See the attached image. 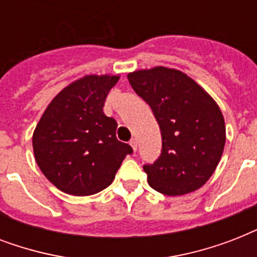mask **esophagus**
Masks as SVG:
<instances>
[{"mask_svg":"<svg viewBox=\"0 0 257 257\" xmlns=\"http://www.w3.org/2000/svg\"><path fill=\"white\" fill-rule=\"evenodd\" d=\"M129 144H131V147H132L133 151L136 152V151H137V140H136V139H132V140H131V143H129Z\"/></svg>","mask_w":257,"mask_h":257,"instance_id":"1","label":"esophagus"}]
</instances>
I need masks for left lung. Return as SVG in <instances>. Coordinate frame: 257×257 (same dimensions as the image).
<instances>
[{
    "mask_svg": "<svg viewBox=\"0 0 257 257\" xmlns=\"http://www.w3.org/2000/svg\"><path fill=\"white\" fill-rule=\"evenodd\" d=\"M135 92L152 108L163 151L144 165L148 184L167 196L197 191L213 175L225 145V122L209 93L181 70L153 66L128 73Z\"/></svg>",
    "mask_w": 257,
    "mask_h": 257,
    "instance_id": "obj_1",
    "label": "left lung"
}]
</instances>
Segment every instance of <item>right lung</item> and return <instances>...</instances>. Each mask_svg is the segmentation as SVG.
Listing matches in <instances>:
<instances>
[{"label":"right lung","instance_id":"right-lung-1","mask_svg":"<svg viewBox=\"0 0 257 257\" xmlns=\"http://www.w3.org/2000/svg\"><path fill=\"white\" fill-rule=\"evenodd\" d=\"M120 74H86L56 94L33 132L38 168L60 191L89 196L109 187L131 145L117 140L104 102Z\"/></svg>","mask_w":257,"mask_h":257}]
</instances>
